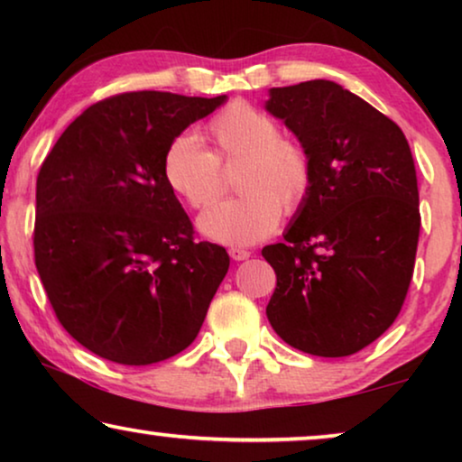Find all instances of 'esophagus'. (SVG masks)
I'll return each mask as SVG.
<instances>
[{"mask_svg": "<svg viewBox=\"0 0 462 462\" xmlns=\"http://www.w3.org/2000/svg\"><path fill=\"white\" fill-rule=\"evenodd\" d=\"M229 256L233 258V261H245V258H250V250L231 248V250H229Z\"/></svg>", "mask_w": 462, "mask_h": 462, "instance_id": "esophagus-1", "label": "esophagus"}]
</instances>
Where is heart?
<instances>
[{
  "mask_svg": "<svg viewBox=\"0 0 462 462\" xmlns=\"http://www.w3.org/2000/svg\"><path fill=\"white\" fill-rule=\"evenodd\" d=\"M208 151L198 136L179 134L163 153L168 187L195 210L210 206L220 193V163L239 162L237 198L220 201L198 220L199 231L225 245H250L275 231L280 214L299 212L313 187L309 151L283 138L280 124L254 105L236 100L208 124Z\"/></svg>",
  "mask_w": 462,
  "mask_h": 462,
  "instance_id": "heart-1",
  "label": "heart"
}]
</instances>
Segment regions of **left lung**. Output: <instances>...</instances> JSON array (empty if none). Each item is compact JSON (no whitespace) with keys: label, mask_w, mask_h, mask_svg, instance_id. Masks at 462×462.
Listing matches in <instances>:
<instances>
[{"label":"left lung","mask_w":462,"mask_h":462,"mask_svg":"<svg viewBox=\"0 0 462 462\" xmlns=\"http://www.w3.org/2000/svg\"><path fill=\"white\" fill-rule=\"evenodd\" d=\"M264 109L313 162L286 242L263 248L277 275L269 324L299 351L353 356L393 324L412 280L420 212L410 144L395 122L328 79L271 88Z\"/></svg>","instance_id":"1"}]
</instances>
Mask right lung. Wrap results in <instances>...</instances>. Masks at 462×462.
<instances>
[{
  "mask_svg": "<svg viewBox=\"0 0 462 462\" xmlns=\"http://www.w3.org/2000/svg\"><path fill=\"white\" fill-rule=\"evenodd\" d=\"M225 100L117 94L69 124L42 163L37 273L62 328L98 357L163 362L204 324L229 254L195 242L162 163L168 144Z\"/></svg>",
  "mask_w": 462,
  "mask_h": 462,
  "instance_id": "add662e5",
  "label": "right lung"
}]
</instances>
